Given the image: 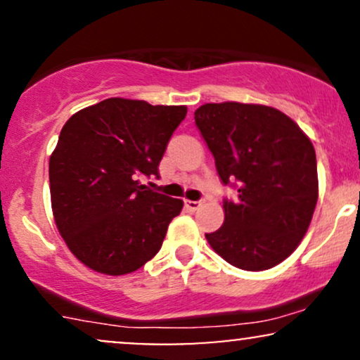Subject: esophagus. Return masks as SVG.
<instances>
[{
    "mask_svg": "<svg viewBox=\"0 0 360 360\" xmlns=\"http://www.w3.org/2000/svg\"><path fill=\"white\" fill-rule=\"evenodd\" d=\"M184 206H186V210H188V212H196V210L201 206V201L186 200V201H184Z\"/></svg>",
    "mask_w": 360,
    "mask_h": 360,
    "instance_id": "34e87169",
    "label": "esophagus"
}]
</instances>
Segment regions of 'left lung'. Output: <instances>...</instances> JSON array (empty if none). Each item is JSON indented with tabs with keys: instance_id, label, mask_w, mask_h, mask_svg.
<instances>
[{
	"instance_id": "obj_1",
	"label": "left lung",
	"mask_w": 360,
	"mask_h": 360,
	"mask_svg": "<svg viewBox=\"0 0 360 360\" xmlns=\"http://www.w3.org/2000/svg\"><path fill=\"white\" fill-rule=\"evenodd\" d=\"M194 122L223 184L237 181V200L223 201L225 221L206 233L212 249L243 271H266L303 240L318 201L315 147L283 111L266 105L206 103Z\"/></svg>"
}]
</instances>
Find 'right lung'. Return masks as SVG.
Masks as SVG:
<instances>
[{
	"label": "right lung",
	"instance_id": "right-lung-1",
	"mask_svg": "<svg viewBox=\"0 0 360 360\" xmlns=\"http://www.w3.org/2000/svg\"><path fill=\"white\" fill-rule=\"evenodd\" d=\"M186 106L108 98L62 127L49 160L53 220L74 257L89 269L123 276L159 252L183 200L154 193L167 142Z\"/></svg>",
	"mask_w": 360,
	"mask_h": 360
}]
</instances>
